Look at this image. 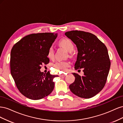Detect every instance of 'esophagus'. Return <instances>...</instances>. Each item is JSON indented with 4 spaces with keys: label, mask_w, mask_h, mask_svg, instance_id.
I'll use <instances>...</instances> for the list:
<instances>
[{
    "label": "esophagus",
    "mask_w": 123,
    "mask_h": 123,
    "mask_svg": "<svg viewBox=\"0 0 123 123\" xmlns=\"http://www.w3.org/2000/svg\"><path fill=\"white\" fill-rule=\"evenodd\" d=\"M65 76H66L65 74H60V75H59V76L60 77H64Z\"/></svg>",
    "instance_id": "esophagus-1"
}]
</instances>
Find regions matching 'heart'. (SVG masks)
<instances>
[{"label": "heart", "mask_w": 123, "mask_h": 123, "mask_svg": "<svg viewBox=\"0 0 123 123\" xmlns=\"http://www.w3.org/2000/svg\"><path fill=\"white\" fill-rule=\"evenodd\" d=\"M59 44L64 47L70 53L74 51V46L73 43L68 38H63L59 42ZM48 57L50 59H52L54 56V51L52 47H50L48 52ZM70 66V63L65 61H58L54 65V67L57 71H65Z\"/></svg>", "instance_id": "1"}]
</instances>
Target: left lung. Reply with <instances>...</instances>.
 <instances>
[{"instance_id": "left-lung-1", "label": "left lung", "mask_w": 123, "mask_h": 123, "mask_svg": "<svg viewBox=\"0 0 123 123\" xmlns=\"http://www.w3.org/2000/svg\"><path fill=\"white\" fill-rule=\"evenodd\" d=\"M65 34L77 48L74 68H82L84 73L83 76L73 73L75 79L69 86L70 90L81 98L93 97L105 86L109 74L111 62L107 47L91 33L75 30Z\"/></svg>"}]
</instances>
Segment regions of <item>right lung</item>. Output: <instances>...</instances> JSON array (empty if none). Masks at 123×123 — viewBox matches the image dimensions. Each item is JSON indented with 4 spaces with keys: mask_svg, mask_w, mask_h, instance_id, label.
<instances>
[{
    "mask_svg": "<svg viewBox=\"0 0 123 123\" xmlns=\"http://www.w3.org/2000/svg\"><path fill=\"white\" fill-rule=\"evenodd\" d=\"M53 33L25 36L13 46L11 52V73L21 93L33 100L49 95L54 87L56 75L41 72V65L49 62L48 52L57 37Z\"/></svg>",
    "mask_w": 123,
    "mask_h": 123,
    "instance_id": "1",
    "label": "right lung"
}]
</instances>
